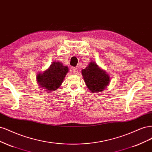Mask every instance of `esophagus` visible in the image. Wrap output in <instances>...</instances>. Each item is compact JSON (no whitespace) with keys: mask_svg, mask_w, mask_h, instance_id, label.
<instances>
[{"mask_svg":"<svg viewBox=\"0 0 152 152\" xmlns=\"http://www.w3.org/2000/svg\"><path fill=\"white\" fill-rule=\"evenodd\" d=\"M73 73H74V74H77V73H78V68H73Z\"/></svg>","mask_w":152,"mask_h":152,"instance_id":"1","label":"esophagus"}]
</instances>
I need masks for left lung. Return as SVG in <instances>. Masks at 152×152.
Wrapping results in <instances>:
<instances>
[{"mask_svg": "<svg viewBox=\"0 0 152 152\" xmlns=\"http://www.w3.org/2000/svg\"><path fill=\"white\" fill-rule=\"evenodd\" d=\"M82 74L87 87L94 93L104 90L110 82L109 75L95 62L89 63V65L82 70Z\"/></svg>", "mask_w": 152, "mask_h": 152, "instance_id": "obj_1", "label": "left lung"}]
</instances>
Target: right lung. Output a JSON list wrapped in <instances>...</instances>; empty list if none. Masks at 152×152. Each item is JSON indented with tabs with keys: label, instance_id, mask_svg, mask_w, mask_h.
Instances as JSON below:
<instances>
[{
	"label": "right lung",
	"instance_id": "right-lung-1",
	"mask_svg": "<svg viewBox=\"0 0 152 152\" xmlns=\"http://www.w3.org/2000/svg\"><path fill=\"white\" fill-rule=\"evenodd\" d=\"M68 72V68L61 62L54 61L43 73H39L37 80L40 87L46 91H56L60 87Z\"/></svg>",
	"mask_w": 152,
	"mask_h": 152
}]
</instances>
